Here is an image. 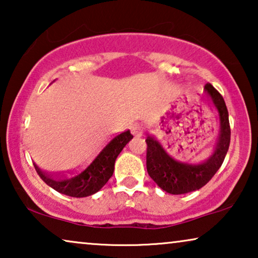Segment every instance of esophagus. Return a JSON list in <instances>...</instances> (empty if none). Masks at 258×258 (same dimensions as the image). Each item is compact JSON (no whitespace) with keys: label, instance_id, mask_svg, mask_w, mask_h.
<instances>
[{"label":"esophagus","instance_id":"1","mask_svg":"<svg viewBox=\"0 0 258 258\" xmlns=\"http://www.w3.org/2000/svg\"><path fill=\"white\" fill-rule=\"evenodd\" d=\"M130 130H132L133 135L135 136H142L143 134V126L140 123H134V124L130 125Z\"/></svg>","mask_w":258,"mask_h":258}]
</instances>
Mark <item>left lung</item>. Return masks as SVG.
Returning <instances> with one entry per match:
<instances>
[{
  "label": "left lung",
  "mask_w": 258,
  "mask_h": 258,
  "mask_svg": "<svg viewBox=\"0 0 258 258\" xmlns=\"http://www.w3.org/2000/svg\"><path fill=\"white\" fill-rule=\"evenodd\" d=\"M213 103L220 114L221 133L213 156L202 164H188L174 160L165 153L154 137L147 136V170L154 182L172 195L195 191L213 178L223 163L230 144V124L224 98L210 83L204 86Z\"/></svg>",
  "instance_id": "8db88e82"
}]
</instances>
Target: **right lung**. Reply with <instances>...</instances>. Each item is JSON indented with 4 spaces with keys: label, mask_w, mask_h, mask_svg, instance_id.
Segmentation results:
<instances>
[{
    "label": "right lung",
    "mask_w": 258,
    "mask_h": 258,
    "mask_svg": "<svg viewBox=\"0 0 258 258\" xmlns=\"http://www.w3.org/2000/svg\"><path fill=\"white\" fill-rule=\"evenodd\" d=\"M133 137L129 130L115 136L86 168L75 174L51 175L42 171L36 164H34L35 170L56 191L72 197L90 196L97 192L109 181L114 172L116 158Z\"/></svg>",
    "instance_id": "obj_1"
}]
</instances>
